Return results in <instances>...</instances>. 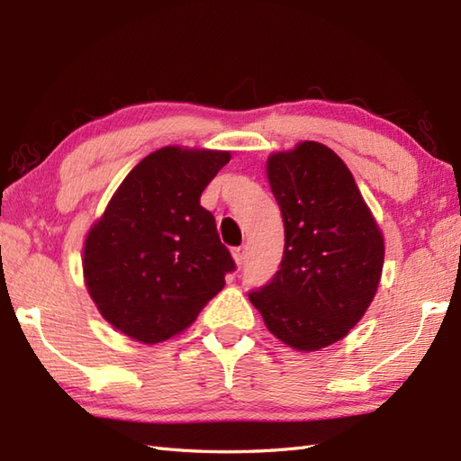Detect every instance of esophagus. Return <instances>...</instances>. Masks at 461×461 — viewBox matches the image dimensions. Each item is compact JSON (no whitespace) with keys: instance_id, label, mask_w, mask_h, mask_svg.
Here are the masks:
<instances>
[{"instance_id":"1","label":"esophagus","mask_w":461,"mask_h":461,"mask_svg":"<svg viewBox=\"0 0 461 461\" xmlns=\"http://www.w3.org/2000/svg\"><path fill=\"white\" fill-rule=\"evenodd\" d=\"M246 256H248L246 246H240V248H233L231 249V258H233V261H236L238 267L243 266V261H246Z\"/></svg>"}]
</instances>
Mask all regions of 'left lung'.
<instances>
[{"mask_svg": "<svg viewBox=\"0 0 461 461\" xmlns=\"http://www.w3.org/2000/svg\"><path fill=\"white\" fill-rule=\"evenodd\" d=\"M271 192L285 225L281 269L251 291L267 330L312 352L335 345L365 317L384 266V236L347 164L303 140L267 156Z\"/></svg>", "mask_w": 461, "mask_h": 461, "instance_id": "1", "label": "left lung"}]
</instances>
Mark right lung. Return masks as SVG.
Wrapping results in <instances>:
<instances>
[{"label":"right lung","mask_w":461,"mask_h":461,"mask_svg":"<svg viewBox=\"0 0 461 461\" xmlns=\"http://www.w3.org/2000/svg\"><path fill=\"white\" fill-rule=\"evenodd\" d=\"M230 158L228 150L164 146L126 174L86 231L85 287L122 335L168 340L223 289L236 266L200 195Z\"/></svg>","instance_id":"1"}]
</instances>
